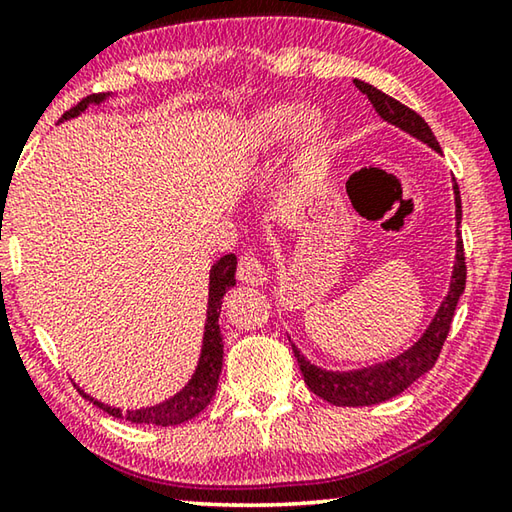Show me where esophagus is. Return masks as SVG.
I'll return each instance as SVG.
<instances>
[{"instance_id":"34e87169","label":"esophagus","mask_w":512,"mask_h":512,"mask_svg":"<svg viewBox=\"0 0 512 512\" xmlns=\"http://www.w3.org/2000/svg\"><path fill=\"white\" fill-rule=\"evenodd\" d=\"M237 277L244 284H250V287H259V284L266 282V268L255 253H244L239 257V266H237Z\"/></svg>"}]
</instances>
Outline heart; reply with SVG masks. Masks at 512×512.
I'll return each instance as SVG.
<instances>
[{
  "label": "heart",
  "instance_id": "1",
  "mask_svg": "<svg viewBox=\"0 0 512 512\" xmlns=\"http://www.w3.org/2000/svg\"><path fill=\"white\" fill-rule=\"evenodd\" d=\"M291 133H298L302 142H311L318 133V117L296 103H273L248 121V140L255 146L280 144Z\"/></svg>",
  "mask_w": 512,
  "mask_h": 512
}]
</instances>
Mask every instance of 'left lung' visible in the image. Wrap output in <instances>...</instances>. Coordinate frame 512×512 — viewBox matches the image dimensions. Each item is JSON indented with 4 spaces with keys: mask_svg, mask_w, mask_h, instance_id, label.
<instances>
[{
    "mask_svg": "<svg viewBox=\"0 0 512 512\" xmlns=\"http://www.w3.org/2000/svg\"><path fill=\"white\" fill-rule=\"evenodd\" d=\"M354 85L366 94L368 101L375 106V110L386 119L388 124L402 128L413 137H418L420 142L429 144L433 151H440V144L436 137H433L431 128L427 121H424L418 112L404 106L393 97H388L386 92L372 88L370 83H363L354 79ZM454 196H456V225H461V192H458V185L454 183ZM458 241H456V264L452 273V284H449L447 298L440 305L436 318L431 320L427 332L422 334V339L402 352L400 357H395L386 363H377V366L352 370V372H329L323 368L311 366V363L302 357L296 345H291L293 354H296L298 366L302 377H305L307 386L311 393L323 397L325 402L334 406H370L391 400V397L400 395L404 388H409L415 379L422 377L424 372L433 368V363L438 361L440 350H443L445 339L449 334V327H452V318L458 305V298L465 291V277H467V266H465V250H463V239L461 230H456Z\"/></svg>",
    "mask_w": 512,
    "mask_h": 512,
    "instance_id": "1",
    "label": "left lung"
}]
</instances>
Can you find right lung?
Instances as JSON below:
<instances>
[{
	"label": "right lung",
	"mask_w": 512,
	"mask_h": 512,
	"mask_svg": "<svg viewBox=\"0 0 512 512\" xmlns=\"http://www.w3.org/2000/svg\"><path fill=\"white\" fill-rule=\"evenodd\" d=\"M108 94H90L83 101L76 103L74 108H69L63 119H72L90 106V103H101ZM235 271H237V257L235 255H223L219 262L212 266L210 271V300H207V320H205V334H203V350L201 359H198V368L194 377L189 379V384L183 391L176 393L171 400L146 406V409L126 411L121 413L115 406L101 404L90 397L88 393L79 391L85 400L97 404L99 409L106 411L112 418H126L128 422L135 424H155V427H173V424H183L187 420L196 418L201 413L216 393V384H219L221 366H223V336L219 329V314H221V300L228 289L235 287Z\"/></svg>",
	"instance_id": "right-lung-1"
}]
</instances>
